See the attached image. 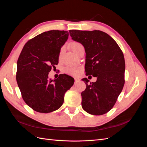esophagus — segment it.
<instances>
[{
  "label": "esophagus",
  "mask_w": 147,
  "mask_h": 147,
  "mask_svg": "<svg viewBox=\"0 0 147 147\" xmlns=\"http://www.w3.org/2000/svg\"><path fill=\"white\" fill-rule=\"evenodd\" d=\"M80 80V79L79 78H78V77H75V83L78 82Z\"/></svg>",
  "instance_id": "obj_1"
}]
</instances>
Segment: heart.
<instances>
[{"instance_id": "1", "label": "heart", "mask_w": 147, "mask_h": 147, "mask_svg": "<svg viewBox=\"0 0 147 147\" xmlns=\"http://www.w3.org/2000/svg\"><path fill=\"white\" fill-rule=\"evenodd\" d=\"M69 47L75 53H76L78 49L80 48L83 47V46L82 44H80L78 42H72L69 44ZM66 71L67 72H68L70 74L75 75V74H77L78 72L79 69L78 68H75V67H69L66 69Z\"/></svg>"}]
</instances>
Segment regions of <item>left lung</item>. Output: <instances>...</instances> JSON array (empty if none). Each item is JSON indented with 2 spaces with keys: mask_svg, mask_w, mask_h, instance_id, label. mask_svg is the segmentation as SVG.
Returning <instances> with one entry per match:
<instances>
[{
  "mask_svg": "<svg viewBox=\"0 0 147 147\" xmlns=\"http://www.w3.org/2000/svg\"><path fill=\"white\" fill-rule=\"evenodd\" d=\"M74 41L83 45L86 53V75L97 77L82 92V106L84 111L102 115L113 108L124 84L125 61L123 53L115 40L100 30H70Z\"/></svg>",
  "mask_w": 147,
  "mask_h": 147,
  "instance_id": "obj_1",
  "label": "left lung"
}]
</instances>
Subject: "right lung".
I'll return each mask as SVG.
<instances>
[{"mask_svg": "<svg viewBox=\"0 0 147 147\" xmlns=\"http://www.w3.org/2000/svg\"><path fill=\"white\" fill-rule=\"evenodd\" d=\"M67 31L52 30L43 32L25 44L17 61L16 81L26 104L40 113L59 109L65 92L74 83L66 74L48 78L52 67L58 64L61 47L69 37Z\"/></svg>", "mask_w": 147, "mask_h": 147, "instance_id": "obj_1", "label": "right lung"}]
</instances>
